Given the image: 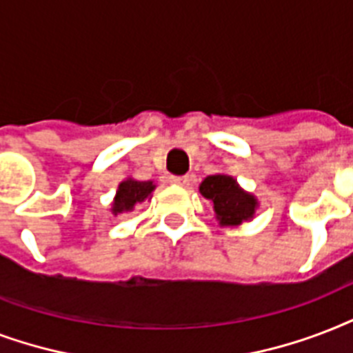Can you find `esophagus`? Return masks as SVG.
<instances>
[{
    "label": "esophagus",
    "mask_w": 353,
    "mask_h": 353,
    "mask_svg": "<svg viewBox=\"0 0 353 353\" xmlns=\"http://www.w3.org/2000/svg\"><path fill=\"white\" fill-rule=\"evenodd\" d=\"M169 182L173 185H179V188H188L190 185V176H171Z\"/></svg>",
    "instance_id": "34e87169"
}]
</instances>
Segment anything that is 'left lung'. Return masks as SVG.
<instances>
[{"instance_id": "8db88e82", "label": "left lung", "mask_w": 353, "mask_h": 353, "mask_svg": "<svg viewBox=\"0 0 353 353\" xmlns=\"http://www.w3.org/2000/svg\"><path fill=\"white\" fill-rule=\"evenodd\" d=\"M199 191L212 202L221 226H239L243 221H250L256 214L258 199L241 190V185L230 174H210L202 180Z\"/></svg>"}]
</instances>
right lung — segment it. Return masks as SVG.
I'll list each match as a JSON object with an SVG mask.
<instances>
[{
	"mask_svg": "<svg viewBox=\"0 0 353 353\" xmlns=\"http://www.w3.org/2000/svg\"><path fill=\"white\" fill-rule=\"evenodd\" d=\"M154 188L157 185L152 184V180H147V182H139V180L134 179L123 180L121 184L117 185L116 196L112 202V214L121 215L132 212L138 204H141L145 199L151 196Z\"/></svg>",
	"mask_w": 353,
	"mask_h": 353,
	"instance_id": "right-lung-1",
	"label": "right lung"
}]
</instances>
